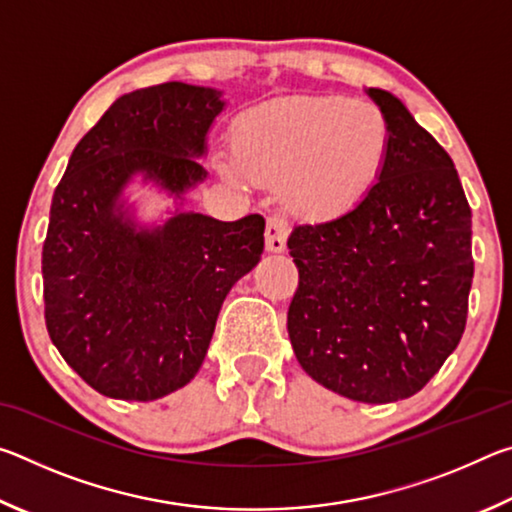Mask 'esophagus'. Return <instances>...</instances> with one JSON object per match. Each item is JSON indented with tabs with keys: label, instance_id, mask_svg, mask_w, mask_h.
Returning a JSON list of instances; mask_svg holds the SVG:
<instances>
[{
	"label": "esophagus",
	"instance_id": "esophagus-1",
	"mask_svg": "<svg viewBox=\"0 0 512 512\" xmlns=\"http://www.w3.org/2000/svg\"><path fill=\"white\" fill-rule=\"evenodd\" d=\"M287 235H289V221L280 214H273L266 219V250L271 253H282L284 246H287Z\"/></svg>",
	"mask_w": 512,
	"mask_h": 512
}]
</instances>
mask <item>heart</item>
Wrapping results in <instances>:
<instances>
[{
    "label": "heart",
    "instance_id": "obj_1",
    "mask_svg": "<svg viewBox=\"0 0 512 512\" xmlns=\"http://www.w3.org/2000/svg\"><path fill=\"white\" fill-rule=\"evenodd\" d=\"M384 112L343 97H291L239 119L223 176L237 185L280 183L293 212L334 216L377 185L391 155Z\"/></svg>",
    "mask_w": 512,
    "mask_h": 512
}]
</instances>
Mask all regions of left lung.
<instances>
[{
  "label": "left lung",
  "instance_id": "8db88e82",
  "mask_svg": "<svg viewBox=\"0 0 512 512\" xmlns=\"http://www.w3.org/2000/svg\"><path fill=\"white\" fill-rule=\"evenodd\" d=\"M368 94L391 124V155L352 210L293 228L287 329L318 384L386 404L422 391L465 332L472 210L443 146L391 92Z\"/></svg>",
  "mask_w": 512,
  "mask_h": 512
}]
</instances>
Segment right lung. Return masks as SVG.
Segmentation results:
<instances>
[{
    "label": "right lung",
    "mask_w": 512,
    "mask_h": 512,
    "mask_svg": "<svg viewBox=\"0 0 512 512\" xmlns=\"http://www.w3.org/2000/svg\"><path fill=\"white\" fill-rule=\"evenodd\" d=\"M219 92L169 81L119 97L76 144L42 246L45 323L63 359L106 397L151 402L183 388L210 348L225 296L264 250L259 214L183 212L153 232L117 214L135 171L183 194L205 169Z\"/></svg>",
    "instance_id": "add662e5"
}]
</instances>
